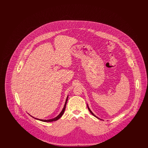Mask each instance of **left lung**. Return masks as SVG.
<instances>
[{"label": "left lung", "instance_id": "left-lung-1", "mask_svg": "<svg viewBox=\"0 0 148 148\" xmlns=\"http://www.w3.org/2000/svg\"><path fill=\"white\" fill-rule=\"evenodd\" d=\"M87 106H88V110H89V112H90V113H91V114H92V115H94V116H95V117H96V118H98V119H99V118L98 117H97V116H96V115H94V114H93V113H92V111H91V110H90V108H89V106H88V104H87Z\"/></svg>", "mask_w": 148, "mask_h": 148}]
</instances>
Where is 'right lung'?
I'll return each mask as SVG.
<instances>
[{"label": "right lung", "mask_w": 148, "mask_h": 148, "mask_svg": "<svg viewBox=\"0 0 148 148\" xmlns=\"http://www.w3.org/2000/svg\"><path fill=\"white\" fill-rule=\"evenodd\" d=\"M68 96L67 97V98H66V101H65V105H64V106L63 109V110H62V111L61 112V113H60L55 118H54V119H49V120H42V119H37V118H34V117H33V118H35V119L39 120H40V121H44V122H51V121H56L57 120L59 119L63 115L64 113V111H65V107H66V103H67V101H68Z\"/></svg>", "instance_id": "right-lung-1"}]
</instances>
